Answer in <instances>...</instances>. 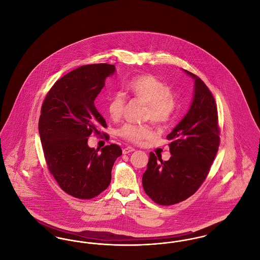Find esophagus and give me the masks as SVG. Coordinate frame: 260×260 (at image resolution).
Wrapping results in <instances>:
<instances>
[{"instance_id":"34e87169","label":"esophagus","mask_w":260,"mask_h":260,"mask_svg":"<svg viewBox=\"0 0 260 260\" xmlns=\"http://www.w3.org/2000/svg\"><path fill=\"white\" fill-rule=\"evenodd\" d=\"M136 149L134 148V147H132V146H127V147H125V148L123 149V154H128V153H131V152H134Z\"/></svg>"}]
</instances>
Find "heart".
Wrapping results in <instances>:
<instances>
[{
	"mask_svg": "<svg viewBox=\"0 0 260 260\" xmlns=\"http://www.w3.org/2000/svg\"><path fill=\"white\" fill-rule=\"evenodd\" d=\"M125 90L136 99L146 103L144 119L159 126L170 123L176 112V101L171 87L154 75H141L125 84ZM124 107V95L116 92L107 104V111L112 120L122 117ZM153 128L147 124H124L119 135L131 142H140L153 136Z\"/></svg>",
	"mask_w": 260,
	"mask_h": 260,
	"instance_id": "obj_1",
	"label": "heart"
}]
</instances>
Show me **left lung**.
Returning <instances> with one entry per match:
<instances>
[{
    "instance_id": "left-lung-1",
    "label": "left lung",
    "mask_w": 260,
    "mask_h": 260,
    "mask_svg": "<svg viewBox=\"0 0 260 260\" xmlns=\"http://www.w3.org/2000/svg\"><path fill=\"white\" fill-rule=\"evenodd\" d=\"M184 72L195 81L194 96L184 118L167 136L172 157L162 161L151 152L142 176L145 193L161 206L180 203L198 190L220 141L217 108L209 87L198 76Z\"/></svg>"
}]
</instances>
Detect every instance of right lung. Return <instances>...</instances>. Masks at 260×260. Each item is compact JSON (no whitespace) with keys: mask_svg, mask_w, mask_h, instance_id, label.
<instances>
[{"mask_svg":"<svg viewBox=\"0 0 260 260\" xmlns=\"http://www.w3.org/2000/svg\"><path fill=\"white\" fill-rule=\"evenodd\" d=\"M115 71L107 63L81 66L56 81L42 105L39 134L49 171L75 198L88 200L103 192L111 182L114 162L122 155L117 144L100 152L87 145L88 136L107 126L94 100Z\"/></svg>","mask_w":260,"mask_h":260,"instance_id":"right-lung-1","label":"right lung"}]
</instances>
